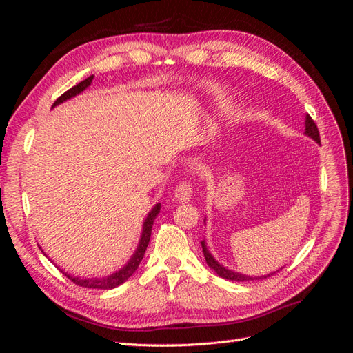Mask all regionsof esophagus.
Listing matches in <instances>:
<instances>
[{"label": "esophagus", "mask_w": 353, "mask_h": 353, "mask_svg": "<svg viewBox=\"0 0 353 353\" xmlns=\"http://www.w3.org/2000/svg\"><path fill=\"white\" fill-rule=\"evenodd\" d=\"M174 194L179 203H187L193 199V187H191L188 183H183L176 187Z\"/></svg>", "instance_id": "obj_1"}]
</instances>
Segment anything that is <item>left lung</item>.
Returning <instances> with one entry per match:
<instances>
[{"label": "left lung", "instance_id": "8db88e82", "mask_svg": "<svg viewBox=\"0 0 353 353\" xmlns=\"http://www.w3.org/2000/svg\"><path fill=\"white\" fill-rule=\"evenodd\" d=\"M305 135H307L309 138H312L314 141L316 143H321L319 141V132H318V128L315 125V122L312 121V117L306 114L305 117ZM201 248H203V254H205V259H206V263L209 265V268L215 271L219 276H222V279L225 280H230V281H250V280H262V279H266V276H271L272 274L275 272H271V274H266V275H261V276H253V275H245V274H240V272H236V271H231L228 268H225V266L221 265L215 258H213L212 253L209 252L208 249V244H206V240L201 241Z\"/></svg>", "mask_w": 353, "mask_h": 353}]
</instances>
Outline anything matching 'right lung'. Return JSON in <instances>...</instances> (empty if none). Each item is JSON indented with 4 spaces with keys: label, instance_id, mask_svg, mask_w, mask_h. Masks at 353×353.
<instances>
[{
    "label": "right lung",
    "instance_id": "obj_1",
    "mask_svg": "<svg viewBox=\"0 0 353 353\" xmlns=\"http://www.w3.org/2000/svg\"><path fill=\"white\" fill-rule=\"evenodd\" d=\"M92 79H94V74H91V77H88L85 81L79 82L78 85H74V87L68 90L65 94L60 95V97L54 101V104H52V108H56V105L65 103V101H68V100H70L73 97H77V95L83 92L85 90L90 87ZM159 212H160V203L154 205L153 209L148 212L147 218L143 222L141 237H140V241H138L137 249H135L134 254L130 258V261H128L119 271H116V272H113V274H110L108 276H100V279H79V276H73V275H70L68 272H63V274H65L68 279H70L74 284H78V285L85 287V288H100V290H110V288H114L117 285H121L122 283H125L128 279H130V276L137 271L138 265L141 263V261L144 258V253L147 250L148 241H150V237H152L153 222H154L156 216L159 215Z\"/></svg>",
    "mask_w": 353,
    "mask_h": 353
}]
</instances>
